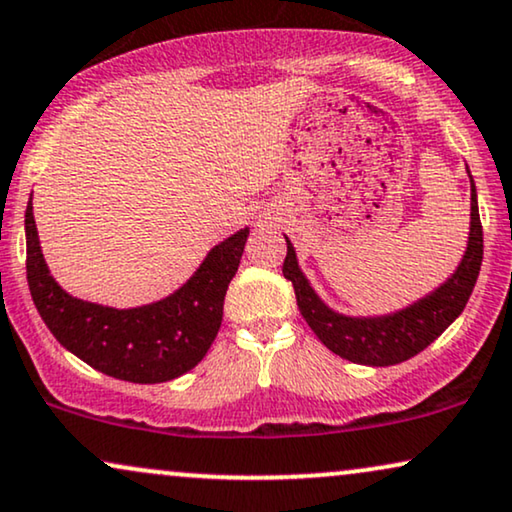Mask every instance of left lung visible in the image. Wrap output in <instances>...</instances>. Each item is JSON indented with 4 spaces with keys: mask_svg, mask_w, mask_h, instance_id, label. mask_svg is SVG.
Segmentation results:
<instances>
[{
    "mask_svg": "<svg viewBox=\"0 0 512 512\" xmlns=\"http://www.w3.org/2000/svg\"><path fill=\"white\" fill-rule=\"evenodd\" d=\"M482 265V223L477 211V192L470 178V237L466 256L459 270L433 294L421 298L407 310L388 317H343L329 310L313 289L303 272L298 270L296 254L287 240V258L282 272L294 284L296 303L303 320L331 353L369 367H390L400 364L426 350L451 322L466 308L470 294L480 275Z\"/></svg>",
    "mask_w": 512,
    "mask_h": 512,
    "instance_id": "1",
    "label": "left lung"
}]
</instances>
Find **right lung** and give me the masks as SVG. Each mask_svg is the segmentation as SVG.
<instances>
[{
  "instance_id": "add662e5",
  "label": "right lung",
  "mask_w": 512,
  "mask_h": 512,
  "mask_svg": "<svg viewBox=\"0 0 512 512\" xmlns=\"http://www.w3.org/2000/svg\"><path fill=\"white\" fill-rule=\"evenodd\" d=\"M247 235L244 228L211 249L188 284L164 301L115 310L72 298L53 282L28 202L25 268L32 301L56 341L89 367L131 383L171 381L202 362L214 343L223 320L225 291L240 268Z\"/></svg>"
}]
</instances>
